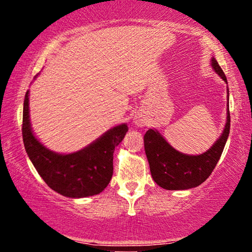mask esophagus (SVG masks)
<instances>
[{"instance_id":"1","label":"esophagus","mask_w":252,"mask_h":252,"mask_svg":"<svg viewBox=\"0 0 252 252\" xmlns=\"http://www.w3.org/2000/svg\"><path fill=\"white\" fill-rule=\"evenodd\" d=\"M134 123H135V125H137V126H139V127L144 126L145 124H146L145 119H144V118H142V117H139V116H135V118H134Z\"/></svg>"}]
</instances>
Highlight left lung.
Returning <instances> with one entry per match:
<instances>
[{
    "mask_svg": "<svg viewBox=\"0 0 252 252\" xmlns=\"http://www.w3.org/2000/svg\"><path fill=\"white\" fill-rule=\"evenodd\" d=\"M212 67L227 83L223 69L214 57L212 59ZM230 111L227 109L226 124L222 135L210 150L199 156L179 152L158 130L149 129L144 135V149L153 180L166 190H185L203 184L211 176L222 156L230 134Z\"/></svg>",
    "mask_w": 252,
    "mask_h": 252,
    "instance_id": "obj_1",
    "label": "left lung"
}]
</instances>
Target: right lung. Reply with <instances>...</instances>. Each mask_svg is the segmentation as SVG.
<instances>
[{
    "label": "right lung",
    "mask_w": 252,
    "mask_h": 252,
    "mask_svg": "<svg viewBox=\"0 0 252 252\" xmlns=\"http://www.w3.org/2000/svg\"><path fill=\"white\" fill-rule=\"evenodd\" d=\"M128 130L122 124L106 131L87 148L60 154L45 148L32 133L29 119V91L23 101L22 137L27 154L49 188L69 197L98 195L110 183L114 172V151Z\"/></svg>",
    "instance_id": "1"
}]
</instances>
